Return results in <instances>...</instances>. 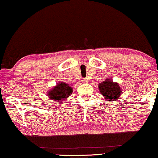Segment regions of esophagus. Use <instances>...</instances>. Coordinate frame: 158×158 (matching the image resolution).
Listing matches in <instances>:
<instances>
[{
	"label": "esophagus",
	"mask_w": 158,
	"mask_h": 158,
	"mask_svg": "<svg viewBox=\"0 0 158 158\" xmlns=\"http://www.w3.org/2000/svg\"><path fill=\"white\" fill-rule=\"evenodd\" d=\"M83 81H84V83H88V79L87 78H84Z\"/></svg>",
	"instance_id": "1"
}]
</instances>
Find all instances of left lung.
<instances>
[{
  "label": "left lung",
  "mask_w": 158,
  "mask_h": 158,
  "mask_svg": "<svg viewBox=\"0 0 158 158\" xmlns=\"http://www.w3.org/2000/svg\"><path fill=\"white\" fill-rule=\"evenodd\" d=\"M98 90L106 101H116L122 94V88L119 84L107 78L98 84Z\"/></svg>",
  "instance_id": "1"
}]
</instances>
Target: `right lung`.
Segmentation results:
<instances>
[{"label":"right lung","mask_w":158,"mask_h":158,"mask_svg":"<svg viewBox=\"0 0 158 158\" xmlns=\"http://www.w3.org/2000/svg\"><path fill=\"white\" fill-rule=\"evenodd\" d=\"M72 85L68 83L59 82L57 85L52 87L47 92V96L52 101L55 103H62L72 94L73 91Z\"/></svg>","instance_id":"1"}]
</instances>
